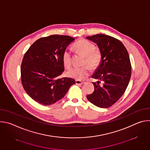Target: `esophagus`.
<instances>
[{
    "label": "esophagus",
    "instance_id": "34e87169",
    "mask_svg": "<svg viewBox=\"0 0 150 150\" xmlns=\"http://www.w3.org/2000/svg\"><path fill=\"white\" fill-rule=\"evenodd\" d=\"M75 83L77 85H82V84H83L85 83V81H79V80H76L75 81Z\"/></svg>",
    "mask_w": 150,
    "mask_h": 150
}]
</instances>
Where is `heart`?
<instances>
[{
	"mask_svg": "<svg viewBox=\"0 0 150 150\" xmlns=\"http://www.w3.org/2000/svg\"><path fill=\"white\" fill-rule=\"evenodd\" d=\"M74 49L79 54L85 56L83 64H88L93 68L96 69L101 62V52L96 49L95 45L92 42L86 40L81 39L73 45ZM62 60L64 66L69 68L72 65L71 53L68 50H65L63 53ZM91 68L88 65H85L81 68H73L67 72V75L76 80H83L90 74Z\"/></svg>",
	"mask_w": 150,
	"mask_h": 150,
	"instance_id": "b5f03b06",
	"label": "heart"
}]
</instances>
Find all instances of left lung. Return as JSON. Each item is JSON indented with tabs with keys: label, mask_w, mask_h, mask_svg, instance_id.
Segmentation results:
<instances>
[{
	"label": "left lung",
	"mask_w": 150,
	"mask_h": 150,
	"mask_svg": "<svg viewBox=\"0 0 150 150\" xmlns=\"http://www.w3.org/2000/svg\"><path fill=\"white\" fill-rule=\"evenodd\" d=\"M87 38L97 43L101 54L100 65L92 76L99 81L93 82L94 92L87 98L99 108H108L119 100L129 83L131 76L129 54L121 41L110 35L98 34Z\"/></svg>",
	"instance_id": "left-lung-1"
}]
</instances>
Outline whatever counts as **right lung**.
<instances>
[{
  "mask_svg": "<svg viewBox=\"0 0 150 150\" xmlns=\"http://www.w3.org/2000/svg\"><path fill=\"white\" fill-rule=\"evenodd\" d=\"M75 40L68 35H52L36 40L25 53L21 66L24 89L36 102L51 105L65 96L75 81L58 78L65 71L63 52Z\"/></svg>",
  "mask_w": 150,
  "mask_h": 150,
  "instance_id": "1",
  "label": "right lung"
}]
</instances>
